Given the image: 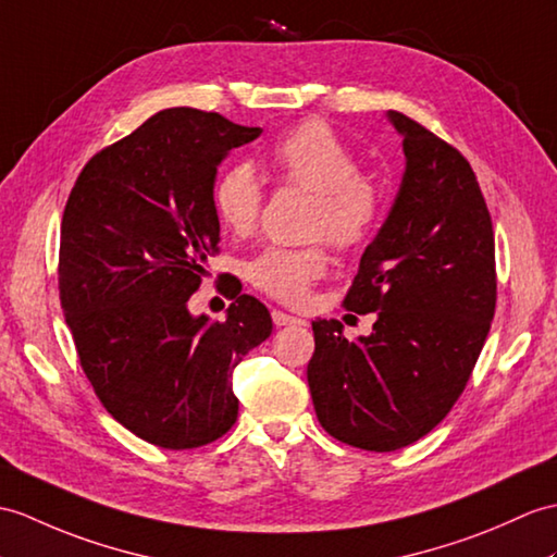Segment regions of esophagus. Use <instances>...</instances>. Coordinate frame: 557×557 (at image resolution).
<instances>
[{"label":"esophagus","instance_id":"esophagus-1","mask_svg":"<svg viewBox=\"0 0 557 557\" xmlns=\"http://www.w3.org/2000/svg\"><path fill=\"white\" fill-rule=\"evenodd\" d=\"M273 322L277 327H284V325H306V320L296 318V315H289V313H282V310H273Z\"/></svg>","mask_w":557,"mask_h":557}]
</instances>
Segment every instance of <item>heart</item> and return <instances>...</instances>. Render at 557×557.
Returning <instances> with one entry per match:
<instances>
[{"mask_svg":"<svg viewBox=\"0 0 557 557\" xmlns=\"http://www.w3.org/2000/svg\"><path fill=\"white\" fill-rule=\"evenodd\" d=\"M268 161L282 183L313 191L308 232L327 237L342 251H354L377 230L386 194L374 175L358 171V157L320 121H306L268 149ZM213 211L232 235H249L263 209V187L247 161L220 171L213 183ZM330 253L322 242L301 249L268 247L247 268L258 292L280 304L299 306L313 284L325 277Z\"/></svg>","mask_w":557,"mask_h":557,"instance_id":"obj_1","label":"heart"}]
</instances>
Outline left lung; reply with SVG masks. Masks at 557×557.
<instances>
[{
    "mask_svg": "<svg viewBox=\"0 0 557 557\" xmlns=\"http://www.w3.org/2000/svg\"><path fill=\"white\" fill-rule=\"evenodd\" d=\"M406 173L344 306L377 313L370 337L315 320L308 386L330 436L363 450L416 444L456 406L496 313L494 227L472 165L389 111Z\"/></svg>",
    "mask_w": 557,
    "mask_h": 557,
    "instance_id": "obj_1",
    "label": "left lung"
}]
</instances>
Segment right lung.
I'll list each match as a JSON object with an SVG mask.
<instances>
[{
  "label": "right lung",
  "mask_w": 557,
  "mask_h": 557,
  "mask_svg": "<svg viewBox=\"0 0 557 557\" xmlns=\"http://www.w3.org/2000/svg\"><path fill=\"white\" fill-rule=\"evenodd\" d=\"M261 133L220 113L159 111L95 153L66 201L59 299L77 358L113 420L153 446L223 436L239 410L232 370L273 332L237 282L225 284V320L187 308L218 253V165Z\"/></svg>",
  "instance_id": "right-lung-1"
}]
</instances>
